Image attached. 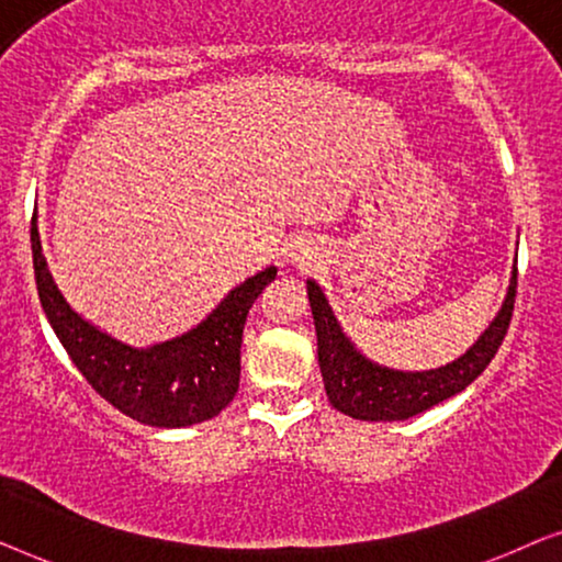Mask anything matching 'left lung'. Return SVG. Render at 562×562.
<instances>
[{
    "mask_svg": "<svg viewBox=\"0 0 562 562\" xmlns=\"http://www.w3.org/2000/svg\"><path fill=\"white\" fill-rule=\"evenodd\" d=\"M306 294H310L314 329H317L319 371L329 404L352 419L396 422L409 419L414 414L460 394L468 383H473L486 371L496 350L502 348L506 329H509L514 296H517V268H514L502 310L473 348L448 366L422 373H404L371 363L345 337L317 283L306 281Z\"/></svg>",
    "mask_w": 562,
    "mask_h": 562,
    "instance_id": "1",
    "label": "left lung"
}]
</instances>
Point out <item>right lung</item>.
<instances>
[{
  "label": "right lung",
  "mask_w": 562,
  "mask_h": 562,
  "mask_svg": "<svg viewBox=\"0 0 562 562\" xmlns=\"http://www.w3.org/2000/svg\"><path fill=\"white\" fill-rule=\"evenodd\" d=\"M37 296L53 333L89 386L114 409L150 427H189L217 417L240 386V345L248 312L276 268L268 266L229 294L187 335L153 348H130L81 319L45 263L41 235L30 227Z\"/></svg>",
  "instance_id": "right-lung-1"
}]
</instances>
